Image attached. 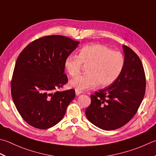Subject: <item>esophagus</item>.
I'll list each match as a JSON object with an SVG mask.
<instances>
[{"label": "esophagus", "instance_id": "obj_1", "mask_svg": "<svg viewBox=\"0 0 156 156\" xmlns=\"http://www.w3.org/2000/svg\"><path fill=\"white\" fill-rule=\"evenodd\" d=\"M82 93L81 91H78V90H76V96H78L80 95V94Z\"/></svg>", "mask_w": 156, "mask_h": 156}]
</instances>
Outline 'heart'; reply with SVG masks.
<instances>
[{"instance_id": "b5f03b06", "label": "heart", "mask_w": 156, "mask_h": 156, "mask_svg": "<svg viewBox=\"0 0 156 156\" xmlns=\"http://www.w3.org/2000/svg\"><path fill=\"white\" fill-rule=\"evenodd\" d=\"M124 57L120 52L99 44L87 45L78 57L69 55L64 61V67L72 76L80 74L82 64L87 66L86 75L78 76L69 85L76 90L82 91L99 85L108 87L117 80L124 67Z\"/></svg>"}]
</instances>
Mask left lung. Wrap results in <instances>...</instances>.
I'll use <instances>...</instances> for the list:
<instances>
[{"label": "left lung", "instance_id": "obj_1", "mask_svg": "<svg viewBox=\"0 0 156 156\" xmlns=\"http://www.w3.org/2000/svg\"><path fill=\"white\" fill-rule=\"evenodd\" d=\"M124 67L110 86L91 94L85 112L94 126L105 130L118 129L135 115L145 93V75L141 59L130 48L122 45Z\"/></svg>", "mask_w": 156, "mask_h": 156}]
</instances>
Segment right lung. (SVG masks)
<instances>
[{
	"instance_id": "obj_1",
	"label": "right lung",
	"mask_w": 156,
	"mask_h": 156,
	"mask_svg": "<svg viewBox=\"0 0 156 156\" xmlns=\"http://www.w3.org/2000/svg\"><path fill=\"white\" fill-rule=\"evenodd\" d=\"M78 41L60 35L33 41L21 52L11 80V95L21 116L39 129L53 127L62 120L75 97V90L57 91L68 82L64 61Z\"/></svg>"
}]
</instances>
